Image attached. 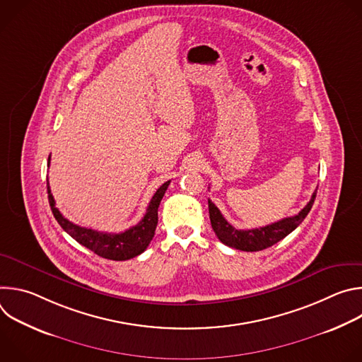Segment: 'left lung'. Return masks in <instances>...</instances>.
I'll use <instances>...</instances> for the list:
<instances>
[{
	"label": "left lung",
	"mask_w": 362,
	"mask_h": 362,
	"mask_svg": "<svg viewBox=\"0 0 362 362\" xmlns=\"http://www.w3.org/2000/svg\"><path fill=\"white\" fill-rule=\"evenodd\" d=\"M317 192L313 193L311 200L306 203L305 208L295 216L284 218L275 223L256 228V229H236L233 228L221 214V211L216 208V204L209 199V218L212 228L218 236V239L225 243L226 246L245 250V252H256L267 249L275 243H278L281 239L288 236L292 230H295L306 218V215L311 211L314 200H315Z\"/></svg>",
	"instance_id": "1"
}]
</instances>
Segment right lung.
Segmentation results:
<instances>
[{"instance_id": "right-lung-1", "label": "right lung", "mask_w": 362, "mask_h": 362, "mask_svg": "<svg viewBox=\"0 0 362 362\" xmlns=\"http://www.w3.org/2000/svg\"><path fill=\"white\" fill-rule=\"evenodd\" d=\"M48 165H49V156H48ZM169 185H170V180L163 183L156 190V193L153 194L143 219L137 225H134L120 233L98 232L94 229L81 228L78 225H74L73 222L66 219L60 214V211L56 208V202H54L53 194H51L48 182H47V192H48V202L51 206V211H53L56 221L73 239H76L80 245L86 246L87 249L93 250L95 255H98L101 257H106V259L127 261V259H132V257L143 253L146 250V247L148 246L150 240L153 239L154 230H156V226H158L159 204H160V200L163 199Z\"/></svg>"}]
</instances>
